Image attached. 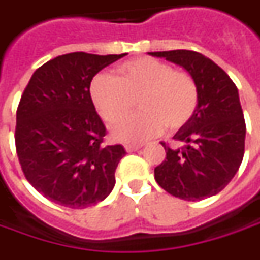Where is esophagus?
Here are the masks:
<instances>
[{"label":"esophagus","instance_id":"esophagus-1","mask_svg":"<svg viewBox=\"0 0 260 260\" xmlns=\"http://www.w3.org/2000/svg\"><path fill=\"white\" fill-rule=\"evenodd\" d=\"M124 148H126L127 153H133V151H137L139 148H141V146L140 144H126Z\"/></svg>","mask_w":260,"mask_h":260}]
</instances>
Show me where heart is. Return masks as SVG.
I'll list each match as a JSON object with an SVG mask.
<instances>
[{
  "label": "heart",
  "instance_id": "1",
  "mask_svg": "<svg viewBox=\"0 0 260 260\" xmlns=\"http://www.w3.org/2000/svg\"><path fill=\"white\" fill-rule=\"evenodd\" d=\"M90 98L100 117L110 124L125 117L137 100L141 113L112 127L114 140L136 143L160 134L164 126L171 132L185 126L198 107L200 92L188 72L143 56L120 63L114 76L98 75Z\"/></svg>",
  "mask_w": 260,
  "mask_h": 260
}]
</instances>
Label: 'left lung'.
Wrapping results in <instances>:
<instances>
[{
    "instance_id": "left-lung-1",
    "label": "left lung",
    "mask_w": 260,
    "mask_h": 260,
    "mask_svg": "<svg viewBox=\"0 0 260 260\" xmlns=\"http://www.w3.org/2000/svg\"><path fill=\"white\" fill-rule=\"evenodd\" d=\"M182 66L198 86L194 116L174 134L182 148L168 147L166 160L154 168L162 189L185 201L221 192L234 178L245 153L246 126L235 83L211 59L194 51L148 52Z\"/></svg>"
}]
</instances>
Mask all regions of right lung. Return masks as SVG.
I'll use <instances>...</instances> for the list:
<instances>
[{"instance_id":"add662e5","label":"right lung","mask_w":260,"mask_h":260,"mask_svg":"<svg viewBox=\"0 0 260 260\" xmlns=\"http://www.w3.org/2000/svg\"><path fill=\"white\" fill-rule=\"evenodd\" d=\"M121 55L73 52L38 68L17 110L15 147L25 178L45 198L68 208L103 201L126 154L105 146L106 127L90 98L96 73Z\"/></svg>"}]
</instances>
